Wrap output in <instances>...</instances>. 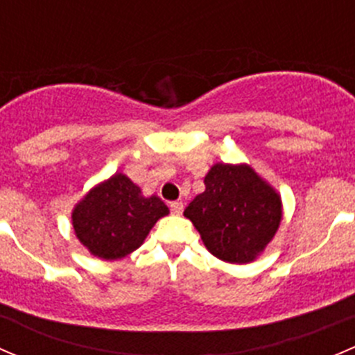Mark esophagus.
Listing matches in <instances>:
<instances>
[{
    "mask_svg": "<svg viewBox=\"0 0 355 355\" xmlns=\"http://www.w3.org/2000/svg\"><path fill=\"white\" fill-rule=\"evenodd\" d=\"M170 209L173 214H182V211H184V202L182 200H173V202H170Z\"/></svg>",
    "mask_w": 355,
    "mask_h": 355,
    "instance_id": "34e87169",
    "label": "esophagus"
}]
</instances>
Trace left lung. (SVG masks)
<instances>
[{"mask_svg": "<svg viewBox=\"0 0 355 355\" xmlns=\"http://www.w3.org/2000/svg\"><path fill=\"white\" fill-rule=\"evenodd\" d=\"M204 185L206 191L184 211L202 244L225 263L256 261L273 241L284 218L277 189L247 163H214Z\"/></svg>", "mask_w": 355, "mask_h": 355, "instance_id": "1", "label": "left lung"}]
</instances>
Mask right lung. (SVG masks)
I'll list each match as a JSON object with an SVG mask.
<instances>
[{
    "instance_id": "obj_1",
    "label": "right lung",
    "mask_w": 355,
    "mask_h": 355,
    "mask_svg": "<svg viewBox=\"0 0 355 355\" xmlns=\"http://www.w3.org/2000/svg\"><path fill=\"white\" fill-rule=\"evenodd\" d=\"M168 213L157 196L146 198L127 175L114 173L75 204L71 227L92 256L114 261L144 244L156 221Z\"/></svg>"
}]
</instances>
